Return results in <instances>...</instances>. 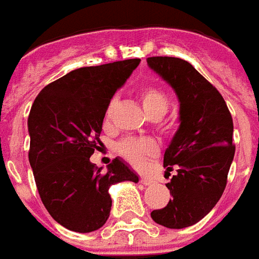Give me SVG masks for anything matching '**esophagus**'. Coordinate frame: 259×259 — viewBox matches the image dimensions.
I'll use <instances>...</instances> for the list:
<instances>
[{
    "label": "esophagus",
    "instance_id": "esophagus-1",
    "mask_svg": "<svg viewBox=\"0 0 259 259\" xmlns=\"http://www.w3.org/2000/svg\"><path fill=\"white\" fill-rule=\"evenodd\" d=\"M139 183L144 185H150V184H153V180L146 179V177H141V179H139Z\"/></svg>",
    "mask_w": 259,
    "mask_h": 259
}]
</instances>
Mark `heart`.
Returning <instances> with one entry per match:
<instances>
[{"label":"heart","mask_w":259,"mask_h":259,"mask_svg":"<svg viewBox=\"0 0 259 259\" xmlns=\"http://www.w3.org/2000/svg\"><path fill=\"white\" fill-rule=\"evenodd\" d=\"M139 102L142 104L145 113L152 120H155L157 130L163 135H173L176 131V124L173 121L162 120L168 107L167 96L164 95V92L156 86H144L139 91ZM115 107H117V99L113 97L107 104L104 113L106 124L111 120ZM157 152H159V145L152 138H126L117 144V153L135 167L142 166L146 159L156 156Z\"/></svg>","instance_id":"1"}]
</instances>
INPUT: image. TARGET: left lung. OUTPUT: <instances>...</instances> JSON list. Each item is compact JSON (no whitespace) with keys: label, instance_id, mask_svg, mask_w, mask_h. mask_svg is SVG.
<instances>
[{"label":"left lung","instance_id":"left-lung-1","mask_svg":"<svg viewBox=\"0 0 259 259\" xmlns=\"http://www.w3.org/2000/svg\"><path fill=\"white\" fill-rule=\"evenodd\" d=\"M149 67L167 80L180 100V128L164 152L171 199L152 219L168 229L195 225L212 210L227 184L234 157L233 118L219 91L191 64L176 57H149Z\"/></svg>","mask_w":259,"mask_h":259}]
</instances>
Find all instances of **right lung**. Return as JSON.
<instances>
[{"label": "right lung", "mask_w": 259, "mask_h": 259, "mask_svg": "<svg viewBox=\"0 0 259 259\" xmlns=\"http://www.w3.org/2000/svg\"><path fill=\"white\" fill-rule=\"evenodd\" d=\"M139 62L131 58L74 69L46 86L30 109L29 162L38 195L53 219L72 232L100 229L110 216V187L138 183L118 157L106 171L89 157L100 144L110 99Z\"/></svg>", "instance_id": "add662e5"}]
</instances>
